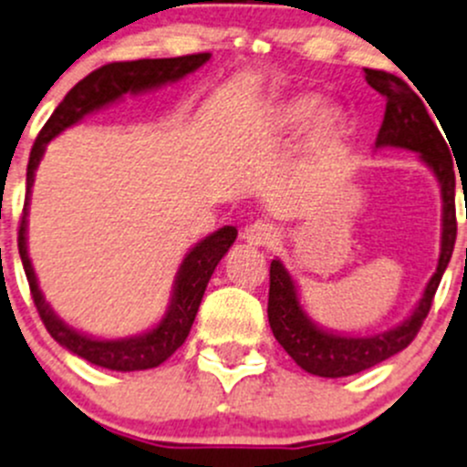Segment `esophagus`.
Instances as JSON below:
<instances>
[{
	"instance_id": "obj_1",
	"label": "esophagus",
	"mask_w": 467,
	"mask_h": 467,
	"mask_svg": "<svg viewBox=\"0 0 467 467\" xmlns=\"http://www.w3.org/2000/svg\"><path fill=\"white\" fill-rule=\"evenodd\" d=\"M280 228L271 221H253L244 228V239L253 246H264V248H271L280 242Z\"/></svg>"
}]
</instances>
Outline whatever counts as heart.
I'll use <instances>...</instances> for the list:
<instances>
[{
    "instance_id": "heart-1",
    "label": "heart",
    "mask_w": 467,
    "mask_h": 467,
    "mask_svg": "<svg viewBox=\"0 0 467 467\" xmlns=\"http://www.w3.org/2000/svg\"><path fill=\"white\" fill-rule=\"evenodd\" d=\"M309 124V142L327 146L343 133V115L337 108H321V97L300 94L282 103L273 115V126L282 130H296Z\"/></svg>"
}]
</instances>
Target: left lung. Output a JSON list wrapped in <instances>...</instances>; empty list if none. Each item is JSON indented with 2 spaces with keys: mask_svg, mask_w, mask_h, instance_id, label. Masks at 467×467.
Returning <instances> with one entry per match:
<instances>
[{
  "mask_svg": "<svg viewBox=\"0 0 467 467\" xmlns=\"http://www.w3.org/2000/svg\"><path fill=\"white\" fill-rule=\"evenodd\" d=\"M366 81L386 97V112L375 146H398V149L416 150L422 162L434 171L441 182L442 196V234H441V257H438L436 273L427 282L420 303L411 312L407 321L389 332L375 337H341L318 327L305 314L300 305L298 289L294 277L280 260L271 262V285H268V323L273 337L277 338L286 355L307 373L318 378H348L381 364L389 357L398 355L409 346L420 332L441 277L450 264L451 251L456 242V178L451 164L450 149L442 140L441 130L431 121L422 99L413 92L402 78L381 69H364ZM450 142V140H447Z\"/></svg>",
  "mask_w": 467,
  "mask_h": 467,
  "instance_id": "left-lung-1",
  "label": "left lung"
}]
</instances>
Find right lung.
<instances>
[{"mask_svg":"<svg viewBox=\"0 0 467 467\" xmlns=\"http://www.w3.org/2000/svg\"><path fill=\"white\" fill-rule=\"evenodd\" d=\"M207 60H210V54H192L178 56V58H142L129 60V63H110L94 69L92 74H88L83 81H78L65 94L63 101L58 103V108L51 112L47 124L37 133L36 144L31 149L29 167H26V201L25 210H22L20 233H17V248H20L22 266H25L26 280H29L33 303H36L47 332L60 346L89 361V364L101 366V368L121 370V373L155 368L185 343L196 312H199L201 300H203L207 282H210L216 264L221 262V257L228 253V248L237 239V228L223 225L187 253L176 273L167 314L153 329L129 338H92L60 321L42 296L40 286H37L36 271H33L29 251H26V210H29L33 176H36L47 142H51L56 135H60L69 126L78 124L89 112L99 110L108 103L119 101L124 94H140L146 89L164 86V83L178 81V78L196 72Z\"/></svg>","mask_w":467,"mask_h":467,"instance_id":"1","label":"right lung"}]
</instances>
